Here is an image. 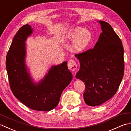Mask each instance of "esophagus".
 <instances>
[{
	"label": "esophagus",
	"mask_w": 131,
	"mask_h": 131,
	"mask_svg": "<svg viewBox=\"0 0 131 131\" xmlns=\"http://www.w3.org/2000/svg\"><path fill=\"white\" fill-rule=\"evenodd\" d=\"M68 66L69 69L71 71H75L77 68V65L76 62L73 60H70L68 61Z\"/></svg>",
	"instance_id": "34e87169"
}]
</instances>
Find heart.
Segmentation results:
<instances>
[{
    "mask_svg": "<svg viewBox=\"0 0 131 131\" xmlns=\"http://www.w3.org/2000/svg\"><path fill=\"white\" fill-rule=\"evenodd\" d=\"M66 41H73V49L76 52H82L87 49L92 40V35L88 30L75 27L66 33Z\"/></svg>",
    "mask_w": 131,
    "mask_h": 131,
    "instance_id": "1",
    "label": "heart"
}]
</instances>
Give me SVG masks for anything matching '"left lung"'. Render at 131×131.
Returning a JSON list of instances; mask_svg holds the SVG:
<instances>
[{
	"mask_svg": "<svg viewBox=\"0 0 131 131\" xmlns=\"http://www.w3.org/2000/svg\"><path fill=\"white\" fill-rule=\"evenodd\" d=\"M102 32L93 49L75 55L80 69L76 78L84 82L83 97L91 106L101 105L116 93L124 75V49L112 26L99 21Z\"/></svg>",
	"mask_w": 131,
	"mask_h": 131,
	"instance_id": "obj_1",
	"label": "left lung"
}]
</instances>
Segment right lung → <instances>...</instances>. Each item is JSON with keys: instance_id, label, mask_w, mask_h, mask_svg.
<instances>
[{"instance_id": "obj_1", "label": "right lung", "mask_w": 131, "mask_h": 131, "mask_svg": "<svg viewBox=\"0 0 131 131\" xmlns=\"http://www.w3.org/2000/svg\"><path fill=\"white\" fill-rule=\"evenodd\" d=\"M33 32L28 24L22 26L15 35L6 57V68L10 87L19 101L32 110L47 112L57 106L73 75L66 61L51 66L40 81L35 83L25 63L26 43Z\"/></svg>"}]
</instances>
